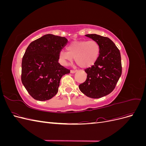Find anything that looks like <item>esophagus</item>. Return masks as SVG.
Here are the masks:
<instances>
[{"instance_id": "34e87169", "label": "esophagus", "mask_w": 146, "mask_h": 146, "mask_svg": "<svg viewBox=\"0 0 146 146\" xmlns=\"http://www.w3.org/2000/svg\"><path fill=\"white\" fill-rule=\"evenodd\" d=\"M76 72H77V70H70V73L72 74H74Z\"/></svg>"}]
</instances>
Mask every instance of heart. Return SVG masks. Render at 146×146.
<instances>
[{"label":"heart","mask_w":146,"mask_h":146,"mask_svg":"<svg viewBox=\"0 0 146 146\" xmlns=\"http://www.w3.org/2000/svg\"><path fill=\"white\" fill-rule=\"evenodd\" d=\"M68 52L61 50L59 54L61 63L66 65L74 58L81 68H88L95 63L100 54V46L94 40L73 41L67 47Z\"/></svg>","instance_id":"1"}]
</instances>
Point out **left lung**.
Masks as SVG:
<instances>
[{
  "label": "left lung",
  "mask_w": 146,
  "mask_h": 146,
  "mask_svg": "<svg viewBox=\"0 0 146 146\" xmlns=\"http://www.w3.org/2000/svg\"><path fill=\"white\" fill-rule=\"evenodd\" d=\"M85 36L99 44L100 54L94 65L85 70L87 78L79 85V89L89 98L98 99L111 93L115 88L122 74L121 54L109 38L96 34Z\"/></svg>",
  "instance_id": "obj_1"
}]
</instances>
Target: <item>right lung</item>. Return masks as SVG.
Masks as SVG:
<instances>
[{
	"instance_id": "right-lung-1",
	"label": "right lung",
	"mask_w": 146,
	"mask_h": 146,
	"mask_svg": "<svg viewBox=\"0 0 146 146\" xmlns=\"http://www.w3.org/2000/svg\"><path fill=\"white\" fill-rule=\"evenodd\" d=\"M68 42L64 37L47 34L31 42L22 60L21 81L37 100L52 99L64 75L70 73L58 63L59 54Z\"/></svg>"
}]
</instances>
